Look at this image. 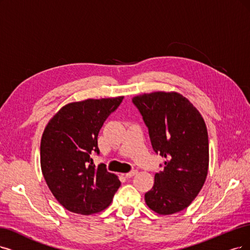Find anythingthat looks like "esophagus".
<instances>
[{"mask_svg": "<svg viewBox=\"0 0 250 250\" xmlns=\"http://www.w3.org/2000/svg\"><path fill=\"white\" fill-rule=\"evenodd\" d=\"M138 173V171L137 170H133V171H131V172H128V173H126L125 176L126 177V178H131V177H133V176H135V175Z\"/></svg>", "mask_w": 250, "mask_h": 250, "instance_id": "obj_1", "label": "esophagus"}]
</instances>
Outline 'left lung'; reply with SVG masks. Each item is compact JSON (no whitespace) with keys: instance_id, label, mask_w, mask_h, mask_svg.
Segmentation results:
<instances>
[{"instance_id":"8db88e82","label":"left lung","mask_w":250,"mask_h":250,"mask_svg":"<svg viewBox=\"0 0 250 250\" xmlns=\"http://www.w3.org/2000/svg\"><path fill=\"white\" fill-rule=\"evenodd\" d=\"M133 103L148 126L154 151L166 160L145 193L146 205L160 215L177 213L190 205L207 178L209 141L204 118L176 91L138 95Z\"/></svg>"}]
</instances>
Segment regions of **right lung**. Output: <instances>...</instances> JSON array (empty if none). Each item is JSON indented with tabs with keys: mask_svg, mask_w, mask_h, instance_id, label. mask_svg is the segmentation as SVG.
<instances>
[{
	"mask_svg": "<svg viewBox=\"0 0 250 250\" xmlns=\"http://www.w3.org/2000/svg\"><path fill=\"white\" fill-rule=\"evenodd\" d=\"M124 96L86 99L62 106L46 125L41 138L40 164L54 198L67 210L90 215L106 209L120 187L105 165L96 167L98 135Z\"/></svg>",
	"mask_w": 250,
	"mask_h": 250,
	"instance_id": "right-lung-1",
	"label": "right lung"
}]
</instances>
